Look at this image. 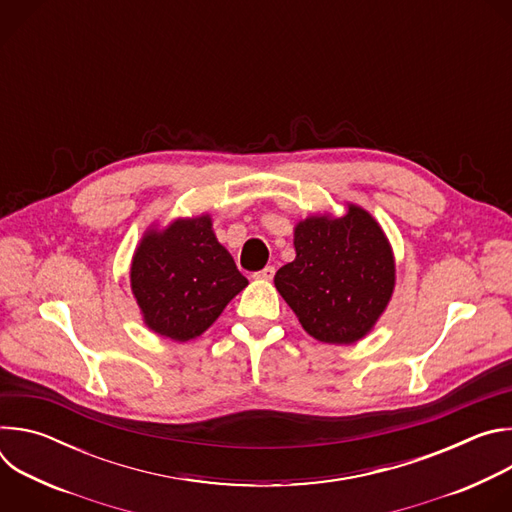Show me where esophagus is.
Listing matches in <instances>:
<instances>
[{"mask_svg": "<svg viewBox=\"0 0 512 512\" xmlns=\"http://www.w3.org/2000/svg\"><path fill=\"white\" fill-rule=\"evenodd\" d=\"M273 275H275V267H273V265H267V267H263L261 271L253 273V277H255V279H263V281L273 279Z\"/></svg>", "mask_w": 512, "mask_h": 512, "instance_id": "obj_1", "label": "esophagus"}]
</instances>
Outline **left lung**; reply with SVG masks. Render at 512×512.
<instances>
[{"mask_svg": "<svg viewBox=\"0 0 512 512\" xmlns=\"http://www.w3.org/2000/svg\"><path fill=\"white\" fill-rule=\"evenodd\" d=\"M294 247L296 259L273 281L304 330L326 344L367 336L395 287L393 251L375 218L354 204L340 218L310 216Z\"/></svg>", "mask_w": 512, "mask_h": 512, "instance_id": "left-lung-1", "label": "left lung"}]
</instances>
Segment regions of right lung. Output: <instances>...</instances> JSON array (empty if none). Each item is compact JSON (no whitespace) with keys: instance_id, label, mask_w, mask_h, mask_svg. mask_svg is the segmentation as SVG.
I'll use <instances>...</instances> for the list:
<instances>
[{"instance_id":"obj_1","label":"right lung","mask_w":512,"mask_h":512,"mask_svg":"<svg viewBox=\"0 0 512 512\" xmlns=\"http://www.w3.org/2000/svg\"><path fill=\"white\" fill-rule=\"evenodd\" d=\"M247 283L216 241L208 214L145 233L131 263L145 326L176 342L200 336Z\"/></svg>"}]
</instances>
